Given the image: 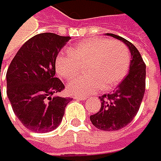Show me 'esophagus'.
Wrapping results in <instances>:
<instances>
[{
    "label": "esophagus",
    "mask_w": 161,
    "mask_h": 161,
    "mask_svg": "<svg viewBox=\"0 0 161 161\" xmlns=\"http://www.w3.org/2000/svg\"><path fill=\"white\" fill-rule=\"evenodd\" d=\"M75 98H76V99H80V100H86V99H87L86 97H82V96H81V97H80V96H76Z\"/></svg>",
    "instance_id": "34e87169"
}]
</instances>
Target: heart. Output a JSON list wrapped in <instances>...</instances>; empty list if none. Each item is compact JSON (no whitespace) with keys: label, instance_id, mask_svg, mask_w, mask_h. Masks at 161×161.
Listing matches in <instances>:
<instances>
[{"label":"heart","instance_id":"obj_1","mask_svg":"<svg viewBox=\"0 0 161 161\" xmlns=\"http://www.w3.org/2000/svg\"><path fill=\"white\" fill-rule=\"evenodd\" d=\"M70 53L61 52L55 62L59 76L72 79L84 65L85 75L80 76L67 85L72 95L87 96L102 86L109 90L118 85L127 74L130 55L127 47L118 40L92 37L70 48Z\"/></svg>","mask_w":161,"mask_h":161}]
</instances>
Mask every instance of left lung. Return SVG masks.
Returning a JSON list of instances; mask_svg holds the SVG:
<instances>
[{"mask_svg": "<svg viewBox=\"0 0 161 161\" xmlns=\"http://www.w3.org/2000/svg\"><path fill=\"white\" fill-rule=\"evenodd\" d=\"M106 35L124 42L131 55L128 74L113 92L99 97L100 110L90 117L92 124L97 128L113 131L130 123L139 110L145 92L146 64L131 42L113 34Z\"/></svg>", "mask_w": 161, "mask_h": 161, "instance_id": "obj_1", "label": "left lung"}]
</instances>
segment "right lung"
Returning <instances> with one entry per match:
<instances>
[{
	"mask_svg": "<svg viewBox=\"0 0 161 161\" xmlns=\"http://www.w3.org/2000/svg\"><path fill=\"white\" fill-rule=\"evenodd\" d=\"M70 38L52 33L36 35L21 46L8 66V97L16 117L34 132L57 128L72 100L56 96L64 86L55 77L56 58Z\"/></svg>",
	"mask_w": 161,
	"mask_h": 161,
	"instance_id": "right-lung-1",
	"label": "right lung"
}]
</instances>
